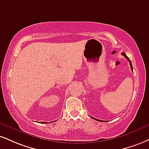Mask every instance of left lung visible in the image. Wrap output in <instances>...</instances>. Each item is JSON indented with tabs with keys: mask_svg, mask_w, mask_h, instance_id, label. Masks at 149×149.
<instances>
[{
	"mask_svg": "<svg viewBox=\"0 0 149 149\" xmlns=\"http://www.w3.org/2000/svg\"><path fill=\"white\" fill-rule=\"evenodd\" d=\"M121 54H122V55H123V56L126 57L127 60H128L129 61V63H130V68H131V70H132V63H131V61L130 60V59L128 58V56H127V55H126V54H125L124 53H121ZM92 118H93V117H92ZM93 119H95V120H96V121H101V120H99V119H95V118H93Z\"/></svg>",
	"mask_w": 149,
	"mask_h": 149,
	"instance_id": "left-lung-1",
	"label": "left lung"
}]
</instances>
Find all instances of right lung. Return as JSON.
<instances>
[{"label":"right lung","instance_id":"obj_1","mask_svg":"<svg viewBox=\"0 0 149 149\" xmlns=\"http://www.w3.org/2000/svg\"><path fill=\"white\" fill-rule=\"evenodd\" d=\"M42 123H46V122H42Z\"/></svg>","mask_w":149,"mask_h":149}]
</instances>
